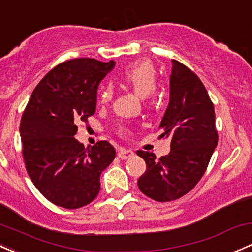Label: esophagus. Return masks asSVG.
<instances>
[{
    "instance_id": "1",
    "label": "esophagus",
    "mask_w": 252,
    "mask_h": 252,
    "mask_svg": "<svg viewBox=\"0 0 252 252\" xmlns=\"http://www.w3.org/2000/svg\"><path fill=\"white\" fill-rule=\"evenodd\" d=\"M133 156H134V152L131 150L121 148V150L118 151V157L121 158V159H128V158L133 157Z\"/></svg>"
}]
</instances>
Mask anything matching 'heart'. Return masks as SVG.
<instances>
[{
    "label": "heart",
    "instance_id": "obj_1",
    "mask_svg": "<svg viewBox=\"0 0 252 252\" xmlns=\"http://www.w3.org/2000/svg\"><path fill=\"white\" fill-rule=\"evenodd\" d=\"M118 81L131 88L140 96L153 94L157 84V70L151 60L142 59L126 66L117 76ZM112 99V89L106 86L99 94L100 104L106 105Z\"/></svg>",
    "mask_w": 252,
    "mask_h": 252
}]
</instances>
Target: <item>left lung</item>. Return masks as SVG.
<instances>
[{
  "label": "left lung",
  "instance_id": "left-lung-1",
  "mask_svg": "<svg viewBox=\"0 0 252 252\" xmlns=\"http://www.w3.org/2000/svg\"><path fill=\"white\" fill-rule=\"evenodd\" d=\"M159 129L170 139L169 155L137 151L146 171L137 180L140 190L156 202H171L194 189L217 146L215 110L199 77L173 59L170 100Z\"/></svg>",
  "mask_w": 252,
  "mask_h": 252
}]
</instances>
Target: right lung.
<instances>
[{"label":"right lung","mask_w":252,"mask_h":252,"mask_svg":"<svg viewBox=\"0 0 252 252\" xmlns=\"http://www.w3.org/2000/svg\"><path fill=\"white\" fill-rule=\"evenodd\" d=\"M115 62L66 60L37 84L20 122L25 168L36 189L65 209L88 205L100 190V175L116 157L108 141L84 147L78 122L95 113L97 87Z\"/></svg>","instance_id":"right-lung-1"}]
</instances>
